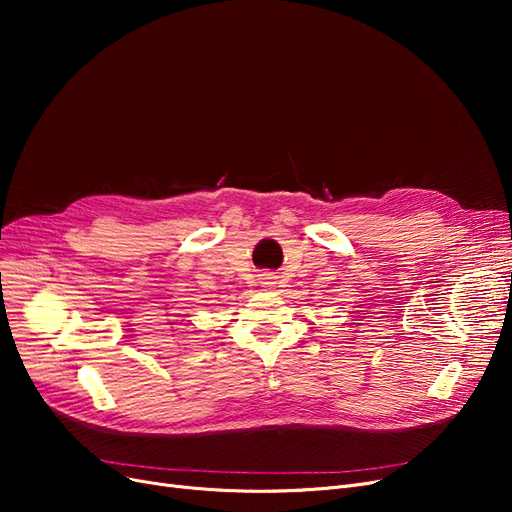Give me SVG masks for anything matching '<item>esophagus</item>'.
<instances>
[{"label": "esophagus", "instance_id": "esophagus-1", "mask_svg": "<svg viewBox=\"0 0 512 512\" xmlns=\"http://www.w3.org/2000/svg\"><path fill=\"white\" fill-rule=\"evenodd\" d=\"M260 280H262V282H260L262 286H273L275 280H277V275H273V273H262Z\"/></svg>", "mask_w": 512, "mask_h": 512}]
</instances>
